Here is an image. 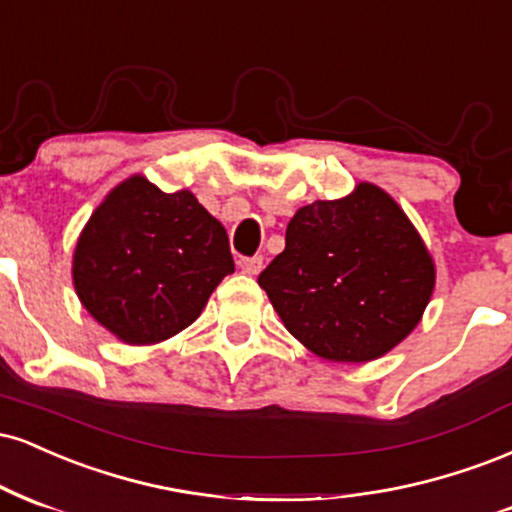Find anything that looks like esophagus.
<instances>
[{"label": "esophagus", "mask_w": 512, "mask_h": 512, "mask_svg": "<svg viewBox=\"0 0 512 512\" xmlns=\"http://www.w3.org/2000/svg\"><path fill=\"white\" fill-rule=\"evenodd\" d=\"M239 268H242L246 275H256V273H261V268H263V258H261V256H254V258H239Z\"/></svg>", "instance_id": "esophagus-1"}]
</instances>
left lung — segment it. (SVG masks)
<instances>
[{
  "label": "left lung",
  "mask_w": 512,
  "mask_h": 512,
  "mask_svg": "<svg viewBox=\"0 0 512 512\" xmlns=\"http://www.w3.org/2000/svg\"><path fill=\"white\" fill-rule=\"evenodd\" d=\"M285 328L328 362L364 364L422 321L436 263L393 196L359 182L350 196L294 213L285 251L258 275Z\"/></svg>",
  "instance_id": "8db88e82"
}]
</instances>
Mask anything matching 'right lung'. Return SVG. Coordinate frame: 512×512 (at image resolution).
I'll return each instance as SVG.
<instances>
[{
	"mask_svg": "<svg viewBox=\"0 0 512 512\" xmlns=\"http://www.w3.org/2000/svg\"><path fill=\"white\" fill-rule=\"evenodd\" d=\"M230 273L225 227L189 189L165 194L141 174L102 198L71 263L81 304L126 345L182 333Z\"/></svg>",
	"mask_w": 512,
	"mask_h": 512,
	"instance_id": "1",
	"label": "right lung"
}]
</instances>
